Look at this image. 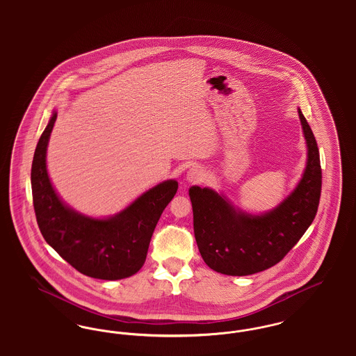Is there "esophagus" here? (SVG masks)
I'll list each match as a JSON object with an SVG mask.
<instances>
[{"label":"esophagus","mask_w":356,"mask_h":356,"mask_svg":"<svg viewBox=\"0 0 356 356\" xmlns=\"http://www.w3.org/2000/svg\"><path fill=\"white\" fill-rule=\"evenodd\" d=\"M204 177V172L200 167H197V165H193V167H191L188 172H186V181L188 183H199V181H202Z\"/></svg>","instance_id":"obj_1"}]
</instances>
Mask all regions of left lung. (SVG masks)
Listing matches in <instances>:
<instances>
[{
  "label": "left lung",
  "mask_w": 356,
  "mask_h": 356,
  "mask_svg": "<svg viewBox=\"0 0 356 356\" xmlns=\"http://www.w3.org/2000/svg\"><path fill=\"white\" fill-rule=\"evenodd\" d=\"M307 144V161L298 186L273 209L252 215L235 208L224 195L193 186L189 197L193 231L205 264L213 271L245 276L277 264L315 219L322 191L319 149L298 109Z\"/></svg>",
  "instance_id": "obj_1"
}]
</instances>
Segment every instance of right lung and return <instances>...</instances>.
Instances as JSON below:
<instances>
[{
  "label": "right lung",
  "mask_w": 356,
  "mask_h": 356,
  "mask_svg": "<svg viewBox=\"0 0 356 356\" xmlns=\"http://www.w3.org/2000/svg\"><path fill=\"white\" fill-rule=\"evenodd\" d=\"M57 112L40 137L32 163V193L37 224L47 243L86 276L125 279L143 267L149 241L163 211L177 192L165 180L138 196L119 213L96 219L83 215L57 195L47 170V149Z\"/></svg>",
  "instance_id": "right-lung-1"
}]
</instances>
